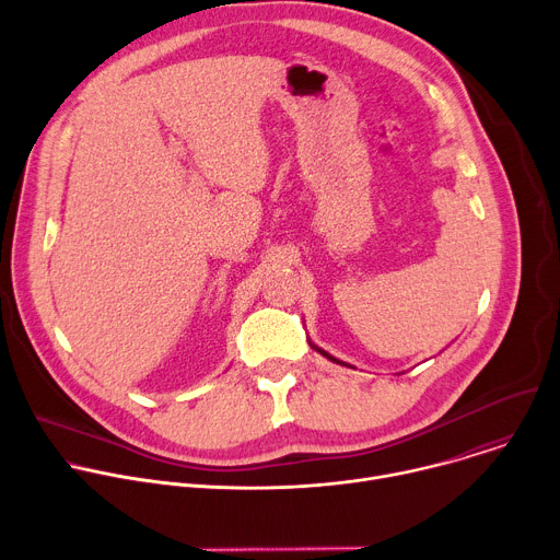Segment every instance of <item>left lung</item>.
Returning <instances> with one entry per match:
<instances>
[{
    "label": "left lung",
    "instance_id": "1",
    "mask_svg": "<svg viewBox=\"0 0 560 560\" xmlns=\"http://www.w3.org/2000/svg\"><path fill=\"white\" fill-rule=\"evenodd\" d=\"M307 343H310V348H314V350H316V352H318V354H324V357H326V359H330V361H335V363H339V365H348V363H343V361H339V359H337V357H332V354H328V352H326V350H322V348H318V346H314V343H312V341H310V339H307Z\"/></svg>",
    "mask_w": 560,
    "mask_h": 560
}]
</instances>
